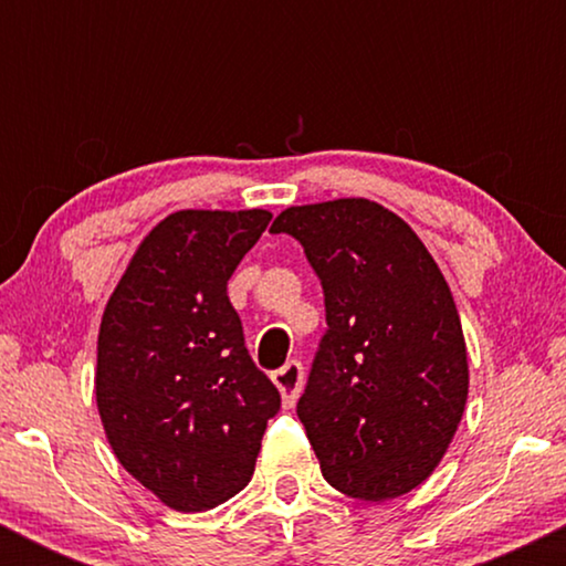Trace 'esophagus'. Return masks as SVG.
Instances as JSON below:
<instances>
[{
  "mask_svg": "<svg viewBox=\"0 0 566 566\" xmlns=\"http://www.w3.org/2000/svg\"><path fill=\"white\" fill-rule=\"evenodd\" d=\"M276 382V388L282 391V399H284V407H292L297 401V396H301V388H303V365L297 359H290L287 365L279 367L274 375H271Z\"/></svg>",
  "mask_w": 566,
  "mask_h": 566,
  "instance_id": "obj_1",
  "label": "esophagus"
}]
</instances>
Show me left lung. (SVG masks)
I'll list each match as a JSON object with an SVG mask.
<instances>
[{
    "label": "left lung",
    "instance_id": "1",
    "mask_svg": "<svg viewBox=\"0 0 566 566\" xmlns=\"http://www.w3.org/2000/svg\"><path fill=\"white\" fill-rule=\"evenodd\" d=\"M303 247L324 329L297 399L322 476L391 500L423 484L458 431L469 361L452 292L409 226L369 199L290 207L271 226Z\"/></svg>",
    "mask_w": 566,
    "mask_h": 566
}]
</instances>
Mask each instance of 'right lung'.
I'll return each instance as SVG.
<instances>
[{"label":"right lung","instance_id":"1","mask_svg":"<svg viewBox=\"0 0 566 566\" xmlns=\"http://www.w3.org/2000/svg\"><path fill=\"white\" fill-rule=\"evenodd\" d=\"M269 220L265 210L172 212L103 311L95 399L108 444L175 511L242 492L282 407L229 301V279Z\"/></svg>","mask_w":566,"mask_h":566}]
</instances>
